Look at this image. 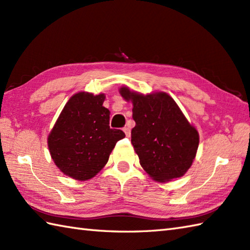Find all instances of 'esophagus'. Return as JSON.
Segmentation results:
<instances>
[{
  "instance_id": "1",
  "label": "esophagus",
  "mask_w": 250,
  "mask_h": 250,
  "mask_svg": "<svg viewBox=\"0 0 250 250\" xmlns=\"http://www.w3.org/2000/svg\"><path fill=\"white\" fill-rule=\"evenodd\" d=\"M124 131H125V135H126V137H130V135H131V131H130V128H129V126H125V128H124Z\"/></svg>"
}]
</instances>
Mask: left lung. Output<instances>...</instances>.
<instances>
[{"label":"left lung","instance_id":"8db88e82","mask_svg":"<svg viewBox=\"0 0 250 250\" xmlns=\"http://www.w3.org/2000/svg\"><path fill=\"white\" fill-rule=\"evenodd\" d=\"M120 94L133 103L131 143L143 168L157 182L183 176L198 150L199 134L176 102L164 92L143 95L126 87Z\"/></svg>","mask_w":250,"mask_h":250}]
</instances>
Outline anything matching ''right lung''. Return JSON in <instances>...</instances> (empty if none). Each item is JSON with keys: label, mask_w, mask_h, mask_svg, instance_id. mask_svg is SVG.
Instances as JSON below:
<instances>
[{"label": "right lung", "mask_w": 250, "mask_h": 250, "mask_svg": "<svg viewBox=\"0 0 250 250\" xmlns=\"http://www.w3.org/2000/svg\"><path fill=\"white\" fill-rule=\"evenodd\" d=\"M104 94L79 92L68 100L48 136L52 160L77 180L95 176L108 161L124 131L110 129Z\"/></svg>", "instance_id": "right-lung-1"}]
</instances>
